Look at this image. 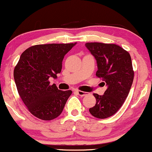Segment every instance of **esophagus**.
<instances>
[{"instance_id":"34e87169","label":"esophagus","mask_w":152,"mask_h":152,"mask_svg":"<svg viewBox=\"0 0 152 152\" xmlns=\"http://www.w3.org/2000/svg\"><path fill=\"white\" fill-rule=\"evenodd\" d=\"M76 93H77L78 95L81 96H84L86 95V92H84V91H79V90H77L76 91Z\"/></svg>"}]
</instances>
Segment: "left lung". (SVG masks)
<instances>
[{
    "label": "left lung",
    "instance_id": "1",
    "mask_svg": "<svg viewBox=\"0 0 152 152\" xmlns=\"http://www.w3.org/2000/svg\"><path fill=\"white\" fill-rule=\"evenodd\" d=\"M85 46L96 61V75L107 88L104 95L94 94L95 106L89 109L92 116L106 118L113 116L126 100L134 80L130 54L116 44L86 43Z\"/></svg>",
    "mask_w": 152,
    "mask_h": 152
}]
</instances>
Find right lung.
I'll list each match as a JSON object with an SVG mask.
<instances>
[{
    "mask_svg": "<svg viewBox=\"0 0 152 152\" xmlns=\"http://www.w3.org/2000/svg\"><path fill=\"white\" fill-rule=\"evenodd\" d=\"M75 43L36 45L23 52L13 76L23 102L34 116L49 121L61 114L72 91H61L49 78H57L64 56Z\"/></svg>",
    "mask_w": 152,
    "mask_h": 152,
    "instance_id": "add662e5",
    "label": "right lung"
}]
</instances>
